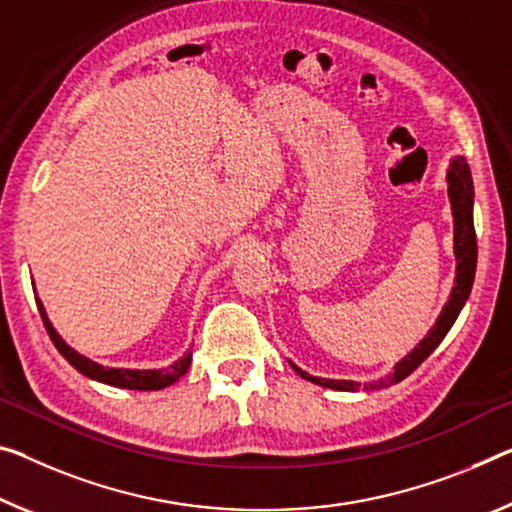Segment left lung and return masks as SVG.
I'll return each mask as SVG.
<instances>
[{
  "instance_id": "obj_1",
  "label": "left lung",
  "mask_w": 512,
  "mask_h": 512,
  "mask_svg": "<svg viewBox=\"0 0 512 512\" xmlns=\"http://www.w3.org/2000/svg\"><path fill=\"white\" fill-rule=\"evenodd\" d=\"M446 185H448V201H451V215H453V254H455V279L453 290L448 295V302L444 304L442 313L435 320V325L428 329V334L414 345L412 352L393 366V371L387 373L380 380L371 382H355V380H329V377H316L302 371L293 361V371L304 377L306 382L320 384V387L336 389V391H375L387 389L391 384H398L405 380L407 375L416 371L423 361L430 357V352L444 341L448 329L458 320L462 306L469 300L471 286H474L476 277V261H478V245H476V229H474V180H471V169L465 157H453L446 169Z\"/></svg>"
}]
</instances>
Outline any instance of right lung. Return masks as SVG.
I'll list each match as a JSON object with an SVG mask.
<instances>
[{
	"instance_id": "obj_1",
	"label": "right lung",
	"mask_w": 512,
	"mask_h": 512,
	"mask_svg": "<svg viewBox=\"0 0 512 512\" xmlns=\"http://www.w3.org/2000/svg\"><path fill=\"white\" fill-rule=\"evenodd\" d=\"M36 304H38V311H41L43 325L47 329V334H50V338H52L54 348H57L61 355H64L68 364L77 368V371H80L82 375L91 377V380H98L102 384H109V387L135 389V391H157V389H164V387H169V384L178 382L192 364V350H187L183 357L176 359L174 364L167 366V368H112V366H102V364H98V361L80 355V352H77L75 348H70L64 338H61L57 329L52 327V322H50V318H47L45 306H43L41 300H38V295H36Z\"/></svg>"
}]
</instances>
